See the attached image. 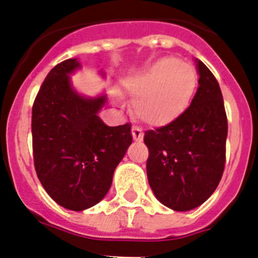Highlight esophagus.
Instances as JSON below:
<instances>
[{"instance_id":"1","label":"esophagus","mask_w":258,"mask_h":258,"mask_svg":"<svg viewBox=\"0 0 258 258\" xmlns=\"http://www.w3.org/2000/svg\"><path fill=\"white\" fill-rule=\"evenodd\" d=\"M132 136H133V140L136 142H142L143 141V132L138 126H133V129H132Z\"/></svg>"}]
</instances>
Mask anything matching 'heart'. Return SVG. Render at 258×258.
<instances>
[{"instance_id": "1", "label": "heart", "mask_w": 258, "mask_h": 258, "mask_svg": "<svg viewBox=\"0 0 258 258\" xmlns=\"http://www.w3.org/2000/svg\"><path fill=\"white\" fill-rule=\"evenodd\" d=\"M133 98V113L150 126L177 121L190 106L198 88L197 70L174 56H163L122 80Z\"/></svg>"}]
</instances>
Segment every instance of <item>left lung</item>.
<instances>
[{"instance_id":"left-lung-1","label":"left lung","mask_w":258,"mask_h":258,"mask_svg":"<svg viewBox=\"0 0 258 258\" xmlns=\"http://www.w3.org/2000/svg\"><path fill=\"white\" fill-rule=\"evenodd\" d=\"M199 88L190 107L173 124L145 133L147 178L155 197L173 211L202 206L222 177L227 117L217 80L195 59Z\"/></svg>"}]
</instances>
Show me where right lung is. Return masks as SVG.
Wrapping results in <instances>:
<instances>
[{
    "label": "right lung",
    "mask_w": 258,
    "mask_h": 258,
    "mask_svg": "<svg viewBox=\"0 0 258 258\" xmlns=\"http://www.w3.org/2000/svg\"><path fill=\"white\" fill-rule=\"evenodd\" d=\"M79 68L77 58L56 64L32 108L38 179L54 202L76 212L106 197L116 166L133 141L129 122L108 126L98 116L107 102L106 94L85 97L75 90L70 75Z\"/></svg>",
    "instance_id": "add662e5"
}]
</instances>
